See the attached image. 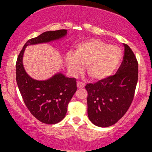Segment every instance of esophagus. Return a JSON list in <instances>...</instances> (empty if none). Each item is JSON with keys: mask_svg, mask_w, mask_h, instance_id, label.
<instances>
[{"mask_svg": "<svg viewBox=\"0 0 152 152\" xmlns=\"http://www.w3.org/2000/svg\"><path fill=\"white\" fill-rule=\"evenodd\" d=\"M85 86V83L83 82L78 81H77V87L78 88H82Z\"/></svg>", "mask_w": 152, "mask_h": 152, "instance_id": "1", "label": "esophagus"}]
</instances>
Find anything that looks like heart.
Returning <instances> with one entry per match:
<instances>
[{"mask_svg":"<svg viewBox=\"0 0 152 152\" xmlns=\"http://www.w3.org/2000/svg\"><path fill=\"white\" fill-rule=\"evenodd\" d=\"M123 53L119 47L109 45L99 39H91L80 43L74 53H68L66 63L72 74H77L86 66L87 74L96 81L105 79L118 69Z\"/></svg>","mask_w":152,"mask_h":152,"instance_id":"b5f03b06","label":"heart"}]
</instances>
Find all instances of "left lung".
I'll return each mask as SVG.
<instances>
[{"instance_id": "8db88e82", "label": "left lung", "mask_w": 152, "mask_h": 152, "mask_svg": "<svg viewBox=\"0 0 152 152\" xmlns=\"http://www.w3.org/2000/svg\"><path fill=\"white\" fill-rule=\"evenodd\" d=\"M124 56L113 76L94 83H87V105L89 120L94 125L108 127L116 124L132 104L138 81V61L134 52L124 43Z\"/></svg>"}]
</instances>
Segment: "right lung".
<instances>
[{"label":"right lung","instance_id":"obj_1","mask_svg":"<svg viewBox=\"0 0 152 152\" xmlns=\"http://www.w3.org/2000/svg\"><path fill=\"white\" fill-rule=\"evenodd\" d=\"M65 29L46 31L29 39L19 53L16 61V81L23 100L31 114L47 124L58 123L65 117L68 104L77 90L76 79L58 73L46 81H37L26 72L23 56L28 45L48 43L65 36Z\"/></svg>","mask_w":152,"mask_h":152}]
</instances>
